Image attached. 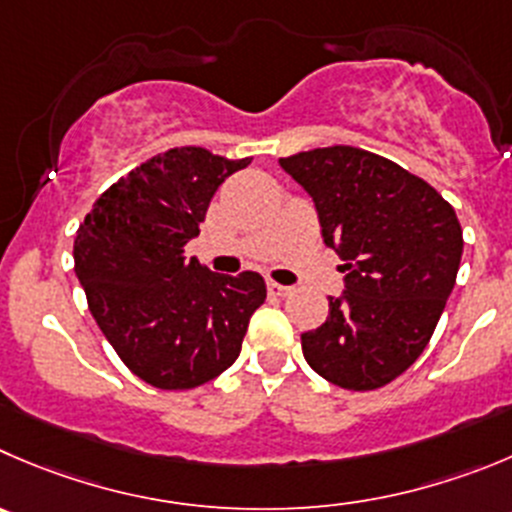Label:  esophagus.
<instances>
[{
	"instance_id": "34e87169",
	"label": "esophagus",
	"mask_w": 512,
	"mask_h": 512,
	"mask_svg": "<svg viewBox=\"0 0 512 512\" xmlns=\"http://www.w3.org/2000/svg\"><path fill=\"white\" fill-rule=\"evenodd\" d=\"M269 294H274V296H289L291 294V289L289 286H284V284H276V281H269Z\"/></svg>"
}]
</instances>
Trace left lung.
<instances>
[{"label": "left lung", "instance_id": "8db88e82", "mask_svg": "<svg viewBox=\"0 0 512 512\" xmlns=\"http://www.w3.org/2000/svg\"><path fill=\"white\" fill-rule=\"evenodd\" d=\"M314 198L324 243L344 261V291L301 334L309 367L342 389L397 379L425 352L462 256L455 208L402 165L352 145L279 160Z\"/></svg>", "mask_w": 512, "mask_h": 512}]
</instances>
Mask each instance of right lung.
I'll list each match as a JSON object with an SVG mask.
<instances>
[{
  "label": "right lung",
  "instance_id": "1",
  "mask_svg": "<svg viewBox=\"0 0 512 512\" xmlns=\"http://www.w3.org/2000/svg\"><path fill=\"white\" fill-rule=\"evenodd\" d=\"M248 163L170 148L107 188L77 228L75 274L90 314L153 387L193 389L226 372L266 301L256 271L223 276L186 259L213 193Z\"/></svg>",
  "mask_w": 512,
  "mask_h": 512
}]
</instances>
